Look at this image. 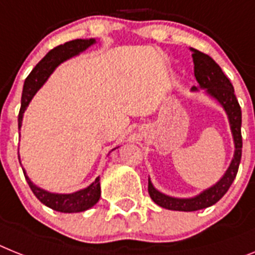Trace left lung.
Segmentation results:
<instances>
[{
    "mask_svg": "<svg viewBox=\"0 0 255 255\" xmlns=\"http://www.w3.org/2000/svg\"><path fill=\"white\" fill-rule=\"evenodd\" d=\"M193 51V63H194V76L200 85V88L206 89V92L211 97H214L226 110L228 115V121L231 124L233 141H235V154H233L232 162L230 167L226 171L223 177L209 189L204 190L198 196L192 198H175V197L166 196L160 193L153 187L150 179L147 184V192L150 194V198L160 207L168 209V210L176 211H196L201 209H206L213 206L218 201L227 193L230 189L231 184L233 183L235 177L239 171L241 160V151H243V137H241V108L235 96V89L231 84L230 79L227 78L222 68L217 62L211 58L210 55L205 54L197 49H190ZM198 88L193 87L192 91H197Z\"/></svg>",
    "mask_w": 255,
    "mask_h": 255,
    "instance_id": "8db88e82",
    "label": "left lung"
}]
</instances>
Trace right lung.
<instances>
[{
	"label": "right lung",
	"instance_id": "right-lung-1",
	"mask_svg": "<svg viewBox=\"0 0 255 255\" xmlns=\"http://www.w3.org/2000/svg\"><path fill=\"white\" fill-rule=\"evenodd\" d=\"M96 42L95 38H89V40H72L63 45H59L57 48L51 49L48 54L45 55L41 61L38 62L36 67L31 71V74L27 76L24 81V87H23L22 93V106L19 110L18 115V127H22V119L23 113L25 111L28 104L31 102L32 97L36 95V92L42 87L45 81L48 80L50 74L55 70V67L61 65L62 62L66 59L71 58L74 55L79 54L85 49L89 48L91 45ZM23 174L25 176V180L28 183L29 188L33 192L37 200L45 205V206L50 207L55 211H61V213H80L91 209L95 206L101 197V187H100V177H97L89 187L84 189L78 190L75 193L70 194H58V193H50L41 188L36 187L35 184L29 180V177L25 175V171L23 170Z\"/></svg>",
	"mask_w": 255,
	"mask_h": 255
}]
</instances>
